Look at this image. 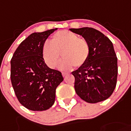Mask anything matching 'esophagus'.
Returning <instances> with one entry per match:
<instances>
[{
    "mask_svg": "<svg viewBox=\"0 0 131 131\" xmlns=\"http://www.w3.org/2000/svg\"><path fill=\"white\" fill-rule=\"evenodd\" d=\"M62 74H63V77H65L66 75H67V74H68V73L65 72H62Z\"/></svg>",
    "mask_w": 131,
    "mask_h": 131,
    "instance_id": "34e87169",
    "label": "esophagus"
}]
</instances>
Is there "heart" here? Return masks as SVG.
Wrapping results in <instances>:
<instances>
[{"label":"heart","mask_w":131,"mask_h":131,"mask_svg":"<svg viewBox=\"0 0 131 131\" xmlns=\"http://www.w3.org/2000/svg\"><path fill=\"white\" fill-rule=\"evenodd\" d=\"M90 45L83 38L68 30L53 34L50 41L45 42L42 48L44 59L49 67L54 68L58 64L61 52L63 57L61 67L68 68L74 65H84L90 56Z\"/></svg>","instance_id":"b5f03b06"}]
</instances>
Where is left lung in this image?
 Returning <instances> with one entry per match:
<instances>
[{
    "mask_svg": "<svg viewBox=\"0 0 131 131\" xmlns=\"http://www.w3.org/2000/svg\"><path fill=\"white\" fill-rule=\"evenodd\" d=\"M90 45V56L84 65L72 74L77 94L87 103H96L110 97L115 89L118 59L113 45L104 34L92 28H71Z\"/></svg>",
    "mask_w": 131,
    "mask_h": 131,
    "instance_id": "obj_1",
    "label": "left lung"
}]
</instances>
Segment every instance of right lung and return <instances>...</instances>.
<instances>
[{
  "label": "right lung",
  "mask_w": 131,
  "mask_h": 131,
  "mask_svg": "<svg viewBox=\"0 0 131 131\" xmlns=\"http://www.w3.org/2000/svg\"><path fill=\"white\" fill-rule=\"evenodd\" d=\"M57 30L33 33L19 45L11 60V81L19 102L31 111L50 108L56 90L63 81L61 73L49 68L42 55L44 44Z\"/></svg>",
  "instance_id": "1"
}]
</instances>
